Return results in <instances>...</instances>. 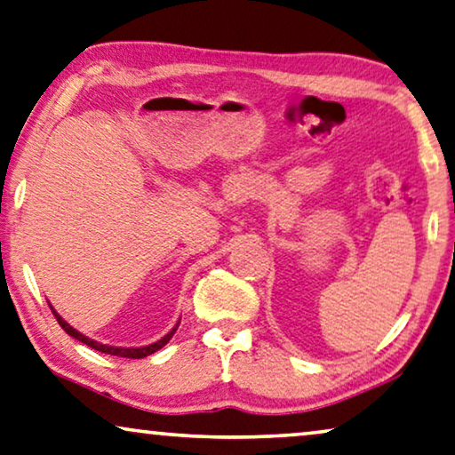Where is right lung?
Returning <instances> with one entry per match:
<instances>
[{
  "instance_id": "right-lung-1",
  "label": "right lung",
  "mask_w": 455,
  "mask_h": 455,
  "mask_svg": "<svg viewBox=\"0 0 455 455\" xmlns=\"http://www.w3.org/2000/svg\"><path fill=\"white\" fill-rule=\"evenodd\" d=\"M51 306V304H49ZM51 309H52V306H51ZM52 315H55L57 318V322H59V326L63 328L65 332L69 334V337H74V339H77L80 342H84V345H88L90 348H94V351H100V353H107V355H116V357H127V359H143V357H148V355H151V353H156V351H160V348L166 345V342L174 337V332H176V328H179V324H176L172 331H170L166 337L164 339H160V340H156L154 345H148V347H137V348H124V347H108V345H102V342H96V340H92V339H88V337H84L82 332H77L74 326H69L68 322H65L61 315H59L55 309H52Z\"/></svg>"
}]
</instances>
